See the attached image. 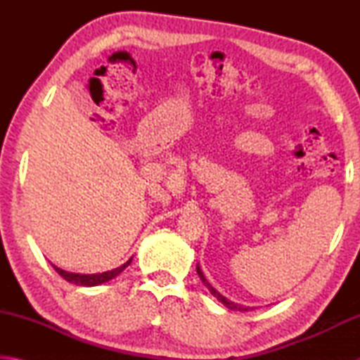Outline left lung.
<instances>
[{
    "mask_svg": "<svg viewBox=\"0 0 360 360\" xmlns=\"http://www.w3.org/2000/svg\"><path fill=\"white\" fill-rule=\"evenodd\" d=\"M197 273H198V276H200V279H202L203 281V284L206 285V288L210 289V292L212 295H214L219 302H221L222 304H225V307H227L229 309H233V311H249V308L248 307H243V304H238V303H233L231 300H229V298H225L222 294H219V292L212 288V285L206 281V278H205V275H203V271H202V268H200L198 265H197Z\"/></svg>",
    "mask_w": 360,
    "mask_h": 360,
    "instance_id": "obj_1",
    "label": "left lung"
}]
</instances>
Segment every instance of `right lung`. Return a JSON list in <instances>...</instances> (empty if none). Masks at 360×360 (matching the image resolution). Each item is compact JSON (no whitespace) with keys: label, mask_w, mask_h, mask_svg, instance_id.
<instances>
[{"label":"right lung","mask_w":360,"mask_h":360,"mask_svg":"<svg viewBox=\"0 0 360 360\" xmlns=\"http://www.w3.org/2000/svg\"><path fill=\"white\" fill-rule=\"evenodd\" d=\"M131 259L133 257H130L129 260H127L124 265L114 268V270H111V271L95 273V275H81V273H70V271L62 270V268H58L56 265H52V266H53V270H56L58 275L62 276L63 279H66V281H68V283H72V284H76V285H85V288H90V285H98V284L111 281L112 278L120 275V273L124 271L125 268L131 264Z\"/></svg>","instance_id":"obj_1"}]
</instances>
